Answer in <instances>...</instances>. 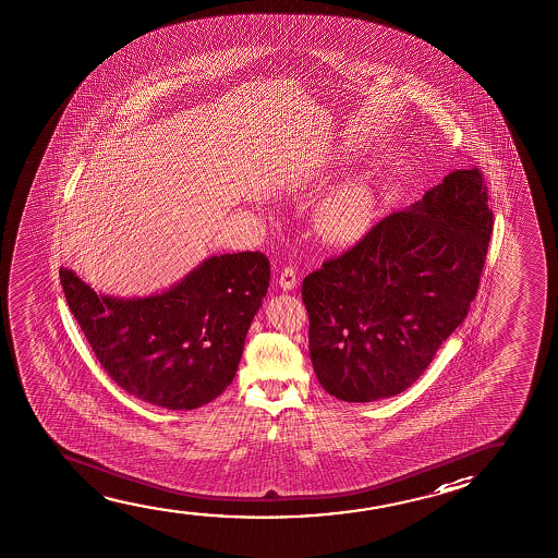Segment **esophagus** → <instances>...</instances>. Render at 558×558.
<instances>
[{
  "label": "esophagus",
  "instance_id": "esophagus-1",
  "mask_svg": "<svg viewBox=\"0 0 558 558\" xmlns=\"http://www.w3.org/2000/svg\"><path fill=\"white\" fill-rule=\"evenodd\" d=\"M278 282H280V286H282L283 290H293V288H298V283H300V276H298V270L291 267V265L282 268V272H280Z\"/></svg>",
  "mask_w": 558,
  "mask_h": 558
}]
</instances>
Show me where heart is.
I'll list each match as a JSON object with an SVG mask.
<instances>
[{
    "label": "heart",
    "mask_w": 558,
    "mask_h": 558,
    "mask_svg": "<svg viewBox=\"0 0 558 558\" xmlns=\"http://www.w3.org/2000/svg\"><path fill=\"white\" fill-rule=\"evenodd\" d=\"M374 218V199L364 186H343L324 199L316 210V227L336 243L361 240Z\"/></svg>",
    "instance_id": "obj_1"
}]
</instances>
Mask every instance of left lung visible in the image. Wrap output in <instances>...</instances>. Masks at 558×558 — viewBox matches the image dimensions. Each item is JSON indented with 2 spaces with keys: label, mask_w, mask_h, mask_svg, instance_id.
I'll use <instances>...</instances> for the list:
<instances>
[{
  "label": "left lung",
  "mask_w": 558,
  "mask_h": 558,
  "mask_svg": "<svg viewBox=\"0 0 558 558\" xmlns=\"http://www.w3.org/2000/svg\"><path fill=\"white\" fill-rule=\"evenodd\" d=\"M492 230L482 170H454L411 209L326 258L301 290L320 386L368 403L418 380L469 315Z\"/></svg>",
  "instance_id": "1"
}]
</instances>
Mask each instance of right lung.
Wrapping results in <instances>:
<instances>
[{
    "mask_svg": "<svg viewBox=\"0 0 558 558\" xmlns=\"http://www.w3.org/2000/svg\"><path fill=\"white\" fill-rule=\"evenodd\" d=\"M65 300L111 380L170 411L217 399L234 380L253 316L267 295L260 251L210 257L182 282L144 300L97 295L69 268Z\"/></svg>",
    "mask_w": 558,
    "mask_h": 558,
    "instance_id": "1",
    "label": "right lung"
}]
</instances>
